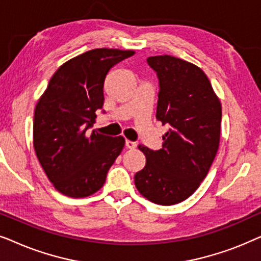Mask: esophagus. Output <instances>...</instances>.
<instances>
[{"label":"esophagus","mask_w":261,"mask_h":261,"mask_svg":"<svg viewBox=\"0 0 261 261\" xmlns=\"http://www.w3.org/2000/svg\"><path fill=\"white\" fill-rule=\"evenodd\" d=\"M126 147L129 148V149H134L135 147H137V142L130 141V140H126Z\"/></svg>","instance_id":"obj_1"}]
</instances>
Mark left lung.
Returning a JSON list of instances; mask_svg holds the SVG:
<instances>
[{
    "label": "left lung",
    "instance_id": "1",
    "mask_svg": "<svg viewBox=\"0 0 261 261\" xmlns=\"http://www.w3.org/2000/svg\"><path fill=\"white\" fill-rule=\"evenodd\" d=\"M147 63L159 80L155 117L170 129L158 151L139 145L146 165L134 183L148 201L172 205L190 197L208 174L220 145L222 108L195 64L167 55L148 57Z\"/></svg>",
    "mask_w": 261,
    "mask_h": 261
}]
</instances>
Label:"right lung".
I'll list each match as a JSON object with an SVG mask.
<instances>
[{
  "label": "right lung",
  "mask_w": 261,
  "mask_h": 261,
  "mask_svg": "<svg viewBox=\"0 0 261 261\" xmlns=\"http://www.w3.org/2000/svg\"><path fill=\"white\" fill-rule=\"evenodd\" d=\"M134 51L95 48L64 63L48 82L34 110L33 145L57 190L88 197L105 184L124 146V138L89 132L105 102L109 70Z\"/></svg>",
  "instance_id": "obj_1"
}]
</instances>
